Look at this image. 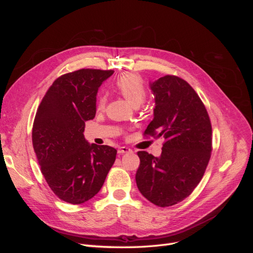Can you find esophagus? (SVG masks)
<instances>
[{"label": "esophagus", "instance_id": "34e87169", "mask_svg": "<svg viewBox=\"0 0 253 253\" xmlns=\"http://www.w3.org/2000/svg\"><path fill=\"white\" fill-rule=\"evenodd\" d=\"M132 150L126 147H119L118 148V154H125V153H131Z\"/></svg>", "mask_w": 253, "mask_h": 253}]
</instances>
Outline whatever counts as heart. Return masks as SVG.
I'll return each mask as SVG.
<instances>
[{"instance_id":"b5f03b06","label":"heart","mask_w":253,"mask_h":253,"mask_svg":"<svg viewBox=\"0 0 253 253\" xmlns=\"http://www.w3.org/2000/svg\"><path fill=\"white\" fill-rule=\"evenodd\" d=\"M115 86L133 106H139L144 101L145 96H147L144 82L140 76L136 73L127 72L120 75L115 81ZM105 102V96L101 95L98 98L97 109H103Z\"/></svg>"}]
</instances>
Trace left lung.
Instances as JSON below:
<instances>
[{
	"mask_svg": "<svg viewBox=\"0 0 253 253\" xmlns=\"http://www.w3.org/2000/svg\"><path fill=\"white\" fill-rule=\"evenodd\" d=\"M155 99L154 118L144 135L163 137L159 157L137 153L136 183L148 201L169 207L187 198L203 178L212 151L208 113L196 91L176 76L150 82Z\"/></svg>",
	"mask_w": 253,
	"mask_h": 253,
	"instance_id": "left-lung-1",
	"label": "left lung"
}]
</instances>
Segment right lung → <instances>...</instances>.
I'll return each mask as SVG.
<instances>
[{"mask_svg":"<svg viewBox=\"0 0 253 253\" xmlns=\"http://www.w3.org/2000/svg\"><path fill=\"white\" fill-rule=\"evenodd\" d=\"M113 73L83 68L61 76L37 111L34 150L49 188L66 203L94 197L116 159V149L90 144L83 134L85 121L96 115L98 89Z\"/></svg>","mask_w":253,"mask_h":253,"instance_id":"1","label":"right lung"}]
</instances>
